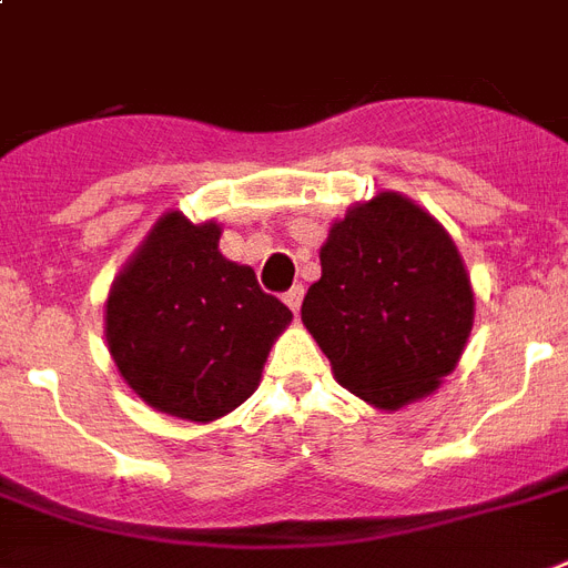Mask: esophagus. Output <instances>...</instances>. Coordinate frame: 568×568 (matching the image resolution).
I'll use <instances>...</instances> for the list:
<instances>
[{"label": "esophagus", "mask_w": 568, "mask_h": 568, "mask_svg": "<svg viewBox=\"0 0 568 568\" xmlns=\"http://www.w3.org/2000/svg\"><path fill=\"white\" fill-rule=\"evenodd\" d=\"M283 300H285V306L292 308L294 315H297L300 303H303V285H292V288L283 294Z\"/></svg>", "instance_id": "obj_1"}]
</instances>
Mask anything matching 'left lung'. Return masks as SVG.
I'll list each match as a JSON object with an SVG mask.
<instances>
[{
  "mask_svg": "<svg viewBox=\"0 0 568 568\" xmlns=\"http://www.w3.org/2000/svg\"><path fill=\"white\" fill-rule=\"evenodd\" d=\"M300 317L341 388L396 412L455 371L476 294L444 224L412 197L379 192L329 227Z\"/></svg>",
  "mask_w": 568,
  "mask_h": 568,
  "instance_id": "left-lung-1",
  "label": "left lung"
}]
</instances>
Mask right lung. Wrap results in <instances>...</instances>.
<instances>
[{"label": "right lung", "instance_id": "right-lung-1", "mask_svg": "<svg viewBox=\"0 0 568 568\" xmlns=\"http://www.w3.org/2000/svg\"><path fill=\"white\" fill-rule=\"evenodd\" d=\"M221 224L165 212L110 285L104 338L122 379L154 412L224 417L260 388L292 312L219 251Z\"/></svg>", "mask_w": 568, "mask_h": 568}]
</instances>
